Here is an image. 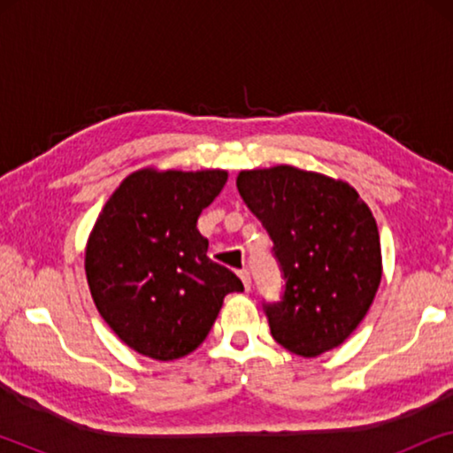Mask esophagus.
Returning <instances> with one entry per match:
<instances>
[{"mask_svg": "<svg viewBox=\"0 0 453 453\" xmlns=\"http://www.w3.org/2000/svg\"><path fill=\"white\" fill-rule=\"evenodd\" d=\"M239 278H241V280H243L245 290H250V288H251V276H250V272L241 270V272H239Z\"/></svg>", "mask_w": 453, "mask_h": 453, "instance_id": "esophagus-1", "label": "esophagus"}]
</instances>
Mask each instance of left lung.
I'll return each mask as SVG.
<instances>
[{
	"label": "left lung",
	"instance_id": "left-lung-1",
	"mask_svg": "<svg viewBox=\"0 0 453 453\" xmlns=\"http://www.w3.org/2000/svg\"><path fill=\"white\" fill-rule=\"evenodd\" d=\"M237 189L262 220L287 290L265 305L274 340L311 358L357 330L381 282L377 222L342 179L290 165L241 171Z\"/></svg>",
	"mask_w": 453,
	"mask_h": 453
}]
</instances>
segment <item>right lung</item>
Returning <instances> with one entry per match:
<instances>
[{
	"instance_id": "obj_1",
	"label": "right lung",
	"mask_w": 453,
	"mask_h": 453,
	"mask_svg": "<svg viewBox=\"0 0 453 453\" xmlns=\"http://www.w3.org/2000/svg\"><path fill=\"white\" fill-rule=\"evenodd\" d=\"M228 179L222 169L134 171L113 191L86 241L92 301L140 355L175 361L194 352L228 293L243 282L206 256L197 216Z\"/></svg>"
}]
</instances>
